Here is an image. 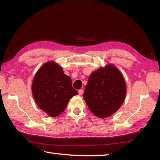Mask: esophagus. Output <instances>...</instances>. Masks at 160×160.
I'll return each mask as SVG.
<instances>
[{
	"label": "esophagus",
	"mask_w": 160,
	"mask_h": 160,
	"mask_svg": "<svg viewBox=\"0 0 160 160\" xmlns=\"http://www.w3.org/2000/svg\"><path fill=\"white\" fill-rule=\"evenodd\" d=\"M84 93V90L83 89H79V91H78V93H79L80 96H81V95H82Z\"/></svg>",
	"instance_id": "1"
}]
</instances>
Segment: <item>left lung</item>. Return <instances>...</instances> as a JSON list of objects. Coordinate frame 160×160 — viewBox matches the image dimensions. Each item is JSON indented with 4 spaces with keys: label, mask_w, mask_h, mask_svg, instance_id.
Here are the masks:
<instances>
[{
    "label": "left lung",
    "mask_w": 160,
    "mask_h": 160,
    "mask_svg": "<svg viewBox=\"0 0 160 160\" xmlns=\"http://www.w3.org/2000/svg\"><path fill=\"white\" fill-rule=\"evenodd\" d=\"M126 93V82L122 73L113 64H108L91 73L83 98L96 116L106 118L120 108Z\"/></svg>",
    "instance_id": "obj_1"
}]
</instances>
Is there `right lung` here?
Listing matches in <instances>:
<instances>
[{"mask_svg":"<svg viewBox=\"0 0 160 160\" xmlns=\"http://www.w3.org/2000/svg\"><path fill=\"white\" fill-rule=\"evenodd\" d=\"M32 91L37 105L52 118L62 113L71 98L78 94L72 87L71 78L54 61L45 63L38 70L33 78Z\"/></svg>","mask_w":160,"mask_h":160,"instance_id":"1","label":"right lung"}]
</instances>
